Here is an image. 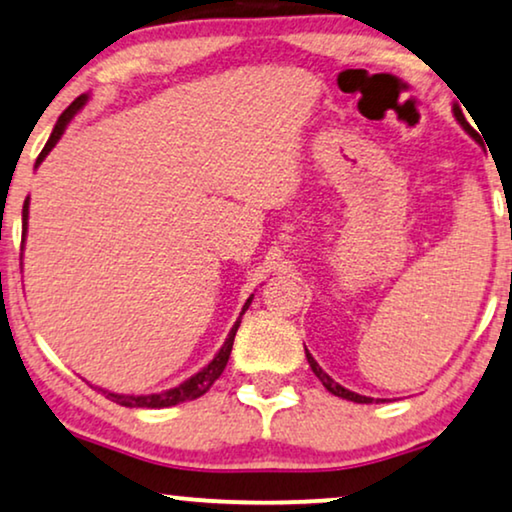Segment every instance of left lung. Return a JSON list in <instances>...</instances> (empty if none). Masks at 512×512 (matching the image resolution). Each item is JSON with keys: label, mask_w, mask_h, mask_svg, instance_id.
<instances>
[{"label": "left lung", "mask_w": 512, "mask_h": 512, "mask_svg": "<svg viewBox=\"0 0 512 512\" xmlns=\"http://www.w3.org/2000/svg\"><path fill=\"white\" fill-rule=\"evenodd\" d=\"M454 115H456V120L458 122H461V127L465 129V132H468L470 134V137L472 139H475V141H480V134H477L475 132V129H472L470 125H468V120H465L463 118V113H461V108H458V106H454ZM304 354H307V361H309V366H312V371H314V375H316V378H319L321 380V383H323V387H326V390L328 392H331V394H335V397H342V399H347V401H357V404H371V397H364V394H357V392H352V390H347V387H342L340 383H335V380L331 378V375H328L326 371H323V368L319 366V364H316V359L312 357V354H309V349L307 347H304Z\"/></svg>", "instance_id": "8db88e82"}]
</instances>
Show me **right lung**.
Here are the masks:
<instances>
[{
  "mask_svg": "<svg viewBox=\"0 0 512 512\" xmlns=\"http://www.w3.org/2000/svg\"><path fill=\"white\" fill-rule=\"evenodd\" d=\"M84 103H87V94L77 96V99L66 108V111L61 113V118H58L49 141H47V144H44L35 167L40 165L44 158H47L51 148L56 146V141L61 139V134L66 132L68 122L73 120V115L80 111ZM28 208H30V200L25 198V203H23V241H21V248H23V243H25V231H28ZM250 302H252V297H248V302L243 304L241 316L245 314V309L250 307ZM241 316H238V319H236L234 328H231V331H229V338H226L222 349H219V352L215 354V359H212L205 368H200L196 375H191L189 380H184V383H181L179 387H172V390L160 392V394H115V392H106V390H101V392L106 394V397L111 399V401H115V404L127 406V409H167V406H177V404H181V401H193V399L203 397V394L208 392L212 385H215V380L219 378V375H222V371L226 368V361H229L231 347H234L236 331H238V326H241Z\"/></svg>",
  "mask_w": 512,
  "mask_h": 512,
  "instance_id": "add662e5",
  "label": "right lung"
}]
</instances>
